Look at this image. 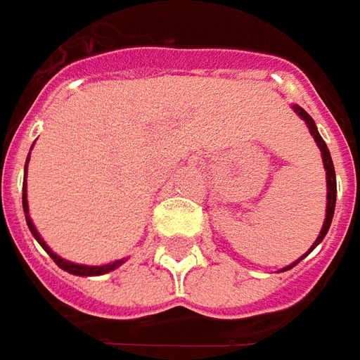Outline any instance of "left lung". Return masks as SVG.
<instances>
[{
  "label": "left lung",
  "mask_w": 360,
  "mask_h": 360,
  "mask_svg": "<svg viewBox=\"0 0 360 360\" xmlns=\"http://www.w3.org/2000/svg\"><path fill=\"white\" fill-rule=\"evenodd\" d=\"M293 110L297 112L299 118H303L305 120V124H307V129H309L311 136L315 139V142H317V146H319L321 150V158H323V166H325V174H327V210H325V221H323V228H321L319 236H317V240L313 242V245L309 248V252L303 253L299 259H295L293 264L285 265L283 269H279V271H287V269H291V267H295V265L303 259V257H307L317 245H319L321 242H323V238L327 236V231H329V228H331V221H333V214H335V202H337V178H335V166H333V160H331V152H329V148H327V144H325V141L321 139L319 130H317V124H315V120L303 110V108L299 107V105H293Z\"/></svg>",
  "instance_id": "left-lung-1"
}]
</instances>
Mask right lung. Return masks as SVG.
Masks as SVG:
<instances>
[{
  "mask_svg": "<svg viewBox=\"0 0 360 360\" xmlns=\"http://www.w3.org/2000/svg\"><path fill=\"white\" fill-rule=\"evenodd\" d=\"M33 148V146H31ZM27 164H29V154H27V162H25V172H23V212H25V219H27V226L29 231L33 233V238L39 242V245L45 250V252L49 253V257L55 262V264L61 267L63 271H67V274H71V276H79V277H93V276H105L108 271H115L117 267L124 264L129 257H122V259H117V262H110V264L105 265H84V264H73V262H69V259H63L61 255H57V253L51 250L47 242L43 240L39 236V231L35 228V224H33V219L29 216V204H27Z\"/></svg>",
  "mask_w": 360,
  "mask_h": 360,
  "instance_id": "right-lung-1",
  "label": "right lung"
}]
</instances>
